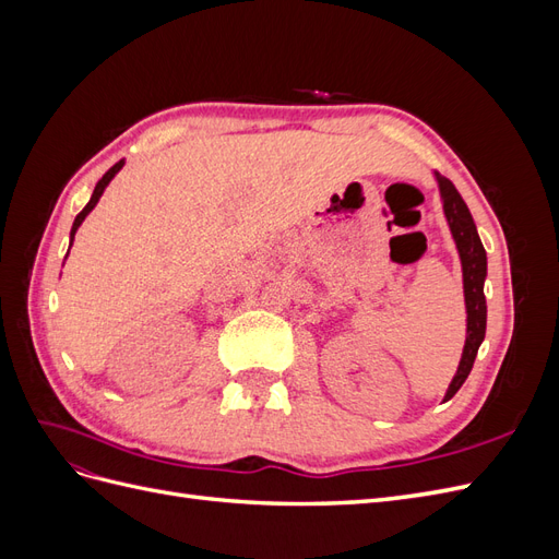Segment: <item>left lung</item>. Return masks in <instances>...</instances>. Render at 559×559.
<instances>
[{
    "label": "left lung",
    "mask_w": 559,
    "mask_h": 559,
    "mask_svg": "<svg viewBox=\"0 0 559 559\" xmlns=\"http://www.w3.org/2000/svg\"><path fill=\"white\" fill-rule=\"evenodd\" d=\"M438 177V186H441V198H443V210L448 216V224L452 230V238L456 242V249H460V259H462V273H464V298H466V345L460 368H456V376L452 378L448 394L443 401H450L464 380L468 378L473 361H476L478 347L485 337V326H487V302H485V292L483 284L487 277V257H485V247L478 238L476 224H473V216L466 207V202L462 200L460 191L454 189V183L441 175Z\"/></svg>",
    "instance_id": "8db88e82"
}]
</instances>
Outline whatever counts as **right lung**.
<instances>
[{
	"label": "right lung",
	"instance_id": "right-lung-1",
	"mask_svg": "<svg viewBox=\"0 0 559 559\" xmlns=\"http://www.w3.org/2000/svg\"><path fill=\"white\" fill-rule=\"evenodd\" d=\"M121 167H123V160H118L114 167H109V170L105 173V177L103 179H99L97 181V186H95V191H93V195H91V200H88V205L86 207H83L79 214H76V218H74V226H72V233H70V238L74 240V233H76V228L83 224V218H86L88 216V212L97 205V200H99V195H103L105 193V189H107V183L114 179V175L118 173V170H121ZM72 247V245H70Z\"/></svg>",
	"mask_w": 559,
	"mask_h": 559
}]
</instances>
